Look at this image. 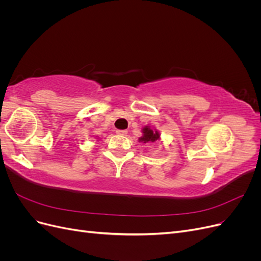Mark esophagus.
I'll return each mask as SVG.
<instances>
[{"mask_svg":"<svg viewBox=\"0 0 261 261\" xmlns=\"http://www.w3.org/2000/svg\"><path fill=\"white\" fill-rule=\"evenodd\" d=\"M116 134H118V135L125 136V135H127V130H125V129H117V130H116Z\"/></svg>","mask_w":261,"mask_h":261,"instance_id":"34e87169","label":"esophagus"}]
</instances>
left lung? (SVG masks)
Listing matches in <instances>:
<instances>
[{"mask_svg": "<svg viewBox=\"0 0 261 261\" xmlns=\"http://www.w3.org/2000/svg\"><path fill=\"white\" fill-rule=\"evenodd\" d=\"M143 133H144L143 137L139 138V141H143V143H154V141L159 139V137H160L159 133H158L156 130L150 129L148 126L144 127Z\"/></svg>", "mask_w": 261, "mask_h": 261, "instance_id": "8db88e82", "label": "left lung"}]
</instances>
